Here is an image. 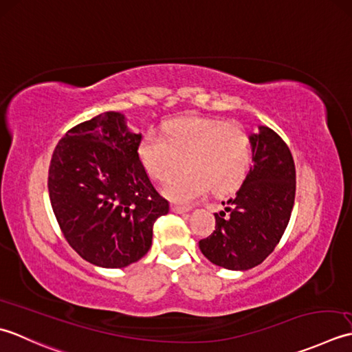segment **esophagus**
<instances>
[{"label":"esophagus","instance_id":"34e87169","mask_svg":"<svg viewBox=\"0 0 352 352\" xmlns=\"http://www.w3.org/2000/svg\"><path fill=\"white\" fill-rule=\"evenodd\" d=\"M171 211L177 212V214H185V212L190 211V208H188V206H182V205L173 204V205H171Z\"/></svg>","mask_w":352,"mask_h":352}]
</instances>
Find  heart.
<instances>
[{"label": "heart", "mask_w": 352, "mask_h": 352, "mask_svg": "<svg viewBox=\"0 0 352 352\" xmlns=\"http://www.w3.org/2000/svg\"><path fill=\"white\" fill-rule=\"evenodd\" d=\"M147 175L157 182L173 177L185 162L186 171L167 184L164 192L190 202L211 188L226 195L239 188L252 166V142L246 131L221 118L179 117L162 135L148 131L138 144Z\"/></svg>", "instance_id": "b5f03b06"}]
</instances>
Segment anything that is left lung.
I'll list each match as a JSON object with an SVG mask.
<instances>
[{"instance_id": "left-lung-1", "label": "left lung", "mask_w": 352, "mask_h": 352, "mask_svg": "<svg viewBox=\"0 0 352 352\" xmlns=\"http://www.w3.org/2000/svg\"><path fill=\"white\" fill-rule=\"evenodd\" d=\"M252 161L240 190L216 212V229L199 241L202 254L216 266L248 270L274 252L289 225L295 204L296 171L281 136L258 126L249 136Z\"/></svg>"}]
</instances>
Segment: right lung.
Segmentation results:
<instances>
[{"label": "right lung", "instance_id": "1", "mask_svg": "<svg viewBox=\"0 0 352 352\" xmlns=\"http://www.w3.org/2000/svg\"><path fill=\"white\" fill-rule=\"evenodd\" d=\"M141 138L123 113L111 111L69 129L53 152L54 216L69 246L94 266L121 269L141 260L156 219L170 210L140 161Z\"/></svg>", "mask_w": 352, "mask_h": 352}]
</instances>
